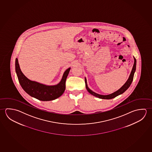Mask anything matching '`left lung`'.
<instances>
[{
  "mask_svg": "<svg viewBox=\"0 0 152 152\" xmlns=\"http://www.w3.org/2000/svg\"><path fill=\"white\" fill-rule=\"evenodd\" d=\"M134 63L133 67L131 70V73L130 74L129 77L128 79V80L126 81V83L124 84L122 87H121L118 90L116 91L115 92H114L112 94L107 95H100L98 94L97 93H96L93 91V90H91L88 87L87 85V79L86 77H85V83H86V88L87 89L88 91L90 93V94H91L92 95L94 96L95 97H96L97 98H100V99H110L112 98H115L116 96L121 95L122 94H123L124 92H125L130 86L131 83L132 82V80L134 79V72L136 71V59L134 57Z\"/></svg>",
  "mask_w": 152,
  "mask_h": 152,
  "instance_id": "8db88e82",
  "label": "left lung"
}]
</instances>
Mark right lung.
<instances>
[{"label": "right lung", "instance_id": "right-lung-1", "mask_svg": "<svg viewBox=\"0 0 152 152\" xmlns=\"http://www.w3.org/2000/svg\"><path fill=\"white\" fill-rule=\"evenodd\" d=\"M71 67L64 72L62 79L55 85H46L28 79L21 71L18 59H15V71L23 90L29 95L41 101L55 100L63 95L65 90V81Z\"/></svg>", "mask_w": 152, "mask_h": 152}]
</instances>
